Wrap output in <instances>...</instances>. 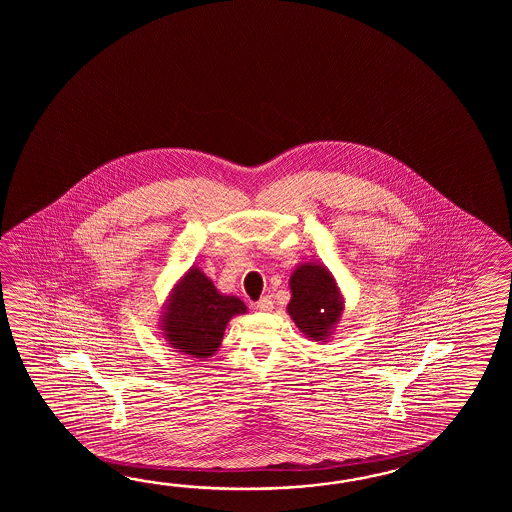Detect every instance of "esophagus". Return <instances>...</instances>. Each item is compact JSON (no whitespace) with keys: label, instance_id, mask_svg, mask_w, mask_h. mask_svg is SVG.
<instances>
[{"label":"esophagus","instance_id":"esophagus-1","mask_svg":"<svg viewBox=\"0 0 512 512\" xmlns=\"http://www.w3.org/2000/svg\"><path fill=\"white\" fill-rule=\"evenodd\" d=\"M272 307H274V302H272L271 296H263L261 300L256 302V309L263 311V313H271Z\"/></svg>","mask_w":512,"mask_h":512}]
</instances>
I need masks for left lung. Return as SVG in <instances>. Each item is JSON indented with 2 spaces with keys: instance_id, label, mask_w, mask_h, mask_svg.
<instances>
[{
  "instance_id": "obj_1",
  "label": "left lung",
  "mask_w": 512,
  "mask_h": 512,
  "mask_svg": "<svg viewBox=\"0 0 512 512\" xmlns=\"http://www.w3.org/2000/svg\"><path fill=\"white\" fill-rule=\"evenodd\" d=\"M289 289L287 313L296 327L313 342L331 340L344 313V296L331 271L320 261L300 263L291 272Z\"/></svg>"
}]
</instances>
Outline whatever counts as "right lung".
Wrapping results in <instances>:
<instances>
[{"label": "right lung", "mask_w": 512, "mask_h": 512, "mask_svg": "<svg viewBox=\"0 0 512 512\" xmlns=\"http://www.w3.org/2000/svg\"><path fill=\"white\" fill-rule=\"evenodd\" d=\"M245 313L247 305L238 296L219 293L207 274L192 265L168 294L159 329L170 348L205 360L218 351L230 320Z\"/></svg>", "instance_id": "add662e5"}]
</instances>
